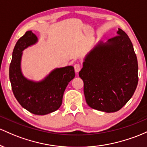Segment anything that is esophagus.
I'll return each instance as SVG.
<instances>
[{"label": "esophagus", "mask_w": 147, "mask_h": 147, "mask_svg": "<svg viewBox=\"0 0 147 147\" xmlns=\"http://www.w3.org/2000/svg\"><path fill=\"white\" fill-rule=\"evenodd\" d=\"M74 69H75V71L76 72V73H78L79 71H80V70L81 69V66H80V64L78 63H76L74 65Z\"/></svg>", "instance_id": "esophagus-1"}]
</instances>
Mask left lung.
<instances>
[{"label":"left lung","mask_w":147,"mask_h":147,"mask_svg":"<svg viewBox=\"0 0 147 147\" xmlns=\"http://www.w3.org/2000/svg\"><path fill=\"white\" fill-rule=\"evenodd\" d=\"M79 76L87 105L115 113L133 96L138 83V64L133 44L119 28L117 35L99 42L87 54Z\"/></svg>","instance_id":"left-lung-1"}]
</instances>
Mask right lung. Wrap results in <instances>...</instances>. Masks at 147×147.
<instances>
[{
    "mask_svg": "<svg viewBox=\"0 0 147 147\" xmlns=\"http://www.w3.org/2000/svg\"><path fill=\"white\" fill-rule=\"evenodd\" d=\"M37 42V36L30 30L17 41L9 65V80L13 94L21 106L34 115H44L61 106L64 92L75 77V72L72 66H68L54 69L40 82L25 78L21 70L22 51Z\"/></svg>",
    "mask_w": 147,
    "mask_h": 147,
    "instance_id": "1",
    "label": "right lung"
}]
</instances>
